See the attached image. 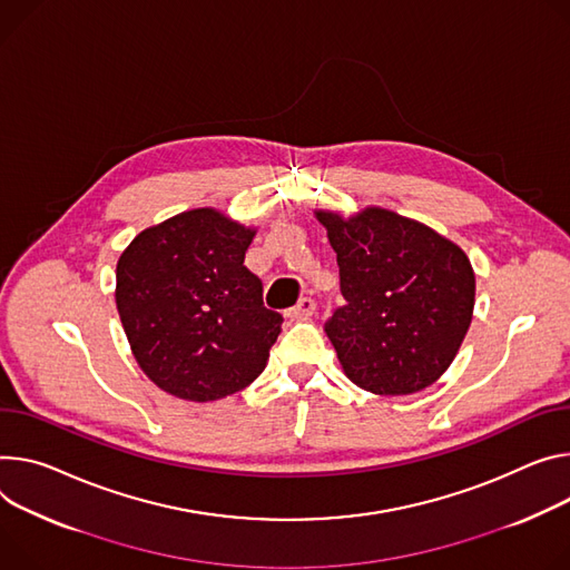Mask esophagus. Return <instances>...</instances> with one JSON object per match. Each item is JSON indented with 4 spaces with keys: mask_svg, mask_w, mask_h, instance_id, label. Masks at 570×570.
Returning <instances> with one entry per match:
<instances>
[{
    "mask_svg": "<svg viewBox=\"0 0 570 570\" xmlns=\"http://www.w3.org/2000/svg\"><path fill=\"white\" fill-rule=\"evenodd\" d=\"M316 314V302L312 297H302L293 308H288V318L308 321Z\"/></svg>",
    "mask_w": 570,
    "mask_h": 570,
    "instance_id": "esophagus-1",
    "label": "esophagus"
}]
</instances>
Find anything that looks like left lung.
Here are the masks:
<instances>
[{"instance_id":"left-lung-1","label":"left lung","mask_w":570,"mask_h":570,"mask_svg":"<svg viewBox=\"0 0 570 570\" xmlns=\"http://www.w3.org/2000/svg\"><path fill=\"white\" fill-rule=\"evenodd\" d=\"M316 218L336 252L347 302L325 323L347 380L375 395L432 386L473 321L469 256L432 227L382 206L350 218L318 209Z\"/></svg>"}]
</instances>
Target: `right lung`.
I'll return each mask as SVG.
<instances>
[{"instance_id":"add662e5","label":"right lung","mask_w":570,"mask_h":570,"mask_svg":"<svg viewBox=\"0 0 570 570\" xmlns=\"http://www.w3.org/2000/svg\"><path fill=\"white\" fill-rule=\"evenodd\" d=\"M254 234L204 206L142 229L120 254L118 314L140 371L161 391L214 402L264 373L284 318L243 266Z\"/></svg>"}]
</instances>
